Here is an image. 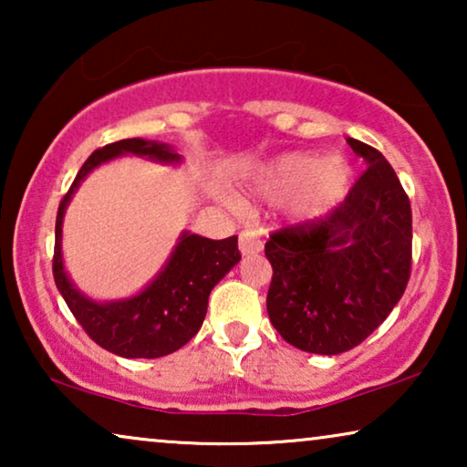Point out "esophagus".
Returning a JSON list of instances; mask_svg holds the SVG:
<instances>
[{
    "instance_id": "esophagus-1",
    "label": "esophagus",
    "mask_w": 467,
    "mask_h": 467,
    "mask_svg": "<svg viewBox=\"0 0 467 467\" xmlns=\"http://www.w3.org/2000/svg\"><path fill=\"white\" fill-rule=\"evenodd\" d=\"M238 248L242 254H254L264 248V242H261L257 232H253V229H244L238 238Z\"/></svg>"
}]
</instances>
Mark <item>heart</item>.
<instances>
[{
	"mask_svg": "<svg viewBox=\"0 0 467 467\" xmlns=\"http://www.w3.org/2000/svg\"><path fill=\"white\" fill-rule=\"evenodd\" d=\"M350 178V165L340 155L286 152L259 168L253 195L270 202L293 197V213L299 219H321L347 197Z\"/></svg>",
	"mask_w": 467,
	"mask_h": 467,
	"instance_id": "b5f03b06",
	"label": "heart"
}]
</instances>
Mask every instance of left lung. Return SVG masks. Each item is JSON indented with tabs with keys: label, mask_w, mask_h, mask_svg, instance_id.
<instances>
[{
	"label": "left lung",
	"mask_w": 467,
	"mask_h": 467,
	"mask_svg": "<svg viewBox=\"0 0 467 467\" xmlns=\"http://www.w3.org/2000/svg\"><path fill=\"white\" fill-rule=\"evenodd\" d=\"M366 161L355 187L325 219L286 227L265 242L272 264L267 315L299 350L340 355L389 317L410 278L412 210L391 165L347 138Z\"/></svg>",
	"instance_id": "obj_1"
}]
</instances>
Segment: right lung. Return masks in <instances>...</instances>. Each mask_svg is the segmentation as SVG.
<instances>
[{"mask_svg": "<svg viewBox=\"0 0 467 467\" xmlns=\"http://www.w3.org/2000/svg\"><path fill=\"white\" fill-rule=\"evenodd\" d=\"M123 155L144 157L165 165L182 161L174 146L142 138L119 140L95 150L59 203L53 274L67 308L95 344L127 359H157L184 347L200 331L206 318L210 291L240 261L238 235L210 240L182 232L161 272L136 296L112 302H98L85 296L63 265V216L80 182L101 163Z\"/></svg>", "mask_w": 467, "mask_h": 467, "instance_id": "1", "label": "right lung"}]
</instances>
